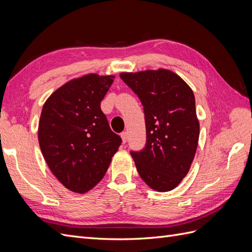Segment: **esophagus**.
Listing matches in <instances>:
<instances>
[{
    "label": "esophagus",
    "mask_w": 252,
    "mask_h": 252,
    "mask_svg": "<svg viewBox=\"0 0 252 252\" xmlns=\"http://www.w3.org/2000/svg\"><path fill=\"white\" fill-rule=\"evenodd\" d=\"M127 135H128V134H127L126 131L121 133V138H122V141H123V143H126V142H127Z\"/></svg>",
    "instance_id": "esophagus-1"
}]
</instances>
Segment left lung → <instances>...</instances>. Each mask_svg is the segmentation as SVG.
Segmentation results:
<instances>
[{"mask_svg": "<svg viewBox=\"0 0 252 252\" xmlns=\"http://www.w3.org/2000/svg\"><path fill=\"white\" fill-rule=\"evenodd\" d=\"M120 77L144 106L146 145L130 152L136 170L150 188L170 191L186 177L199 143L193 91L177 73L163 68Z\"/></svg>", "mask_w": 252, "mask_h": 252, "instance_id": "obj_1", "label": "left lung"}]
</instances>
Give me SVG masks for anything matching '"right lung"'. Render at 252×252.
<instances>
[{"instance_id": "right-lung-1", "label": "right lung", "mask_w": 252, "mask_h": 252, "mask_svg": "<svg viewBox=\"0 0 252 252\" xmlns=\"http://www.w3.org/2000/svg\"><path fill=\"white\" fill-rule=\"evenodd\" d=\"M114 75L95 73L73 79L45 102L39 123V144L53 175L77 193L100 182L122 139L101 110Z\"/></svg>"}]
</instances>
